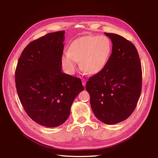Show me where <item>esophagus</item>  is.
Returning <instances> with one entry per match:
<instances>
[{
  "label": "esophagus",
  "instance_id": "34e87169",
  "mask_svg": "<svg viewBox=\"0 0 158 158\" xmlns=\"http://www.w3.org/2000/svg\"><path fill=\"white\" fill-rule=\"evenodd\" d=\"M82 85H84V87H85V83H86V82H85V80L84 79H83L82 80Z\"/></svg>",
  "mask_w": 158,
  "mask_h": 158
}]
</instances>
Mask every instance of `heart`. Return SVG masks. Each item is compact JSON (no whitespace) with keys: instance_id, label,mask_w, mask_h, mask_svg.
I'll list each match as a JSON object with an SVG mask.
<instances>
[{"instance_id":"b5f03b06","label":"heart","mask_w":158,"mask_h":158,"mask_svg":"<svg viewBox=\"0 0 158 158\" xmlns=\"http://www.w3.org/2000/svg\"><path fill=\"white\" fill-rule=\"evenodd\" d=\"M112 44L105 35H85L74 40L69 52L62 55V66L66 73L74 74L80 61V69L85 73L94 75L100 73L109 59Z\"/></svg>"}]
</instances>
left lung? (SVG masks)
I'll use <instances>...</instances> for the list:
<instances>
[{
  "instance_id": "obj_1",
  "label": "left lung",
  "mask_w": 158,
  "mask_h": 158,
  "mask_svg": "<svg viewBox=\"0 0 158 158\" xmlns=\"http://www.w3.org/2000/svg\"><path fill=\"white\" fill-rule=\"evenodd\" d=\"M104 33L112 41V53L104 69L89 78L85 88L95 117L113 125L135 111L142 91V68L132 42L114 33Z\"/></svg>"
}]
</instances>
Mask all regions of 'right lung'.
I'll use <instances>...</instances> for the list:
<instances>
[{
    "label": "right lung",
    "mask_w": 158,
    "mask_h": 158,
    "mask_svg": "<svg viewBox=\"0 0 158 158\" xmlns=\"http://www.w3.org/2000/svg\"><path fill=\"white\" fill-rule=\"evenodd\" d=\"M64 31L48 33L23 49L15 72L19 99L27 115L47 127L69 117L74 99L84 90L82 81L62 73Z\"/></svg>",
    "instance_id": "1"
}]
</instances>
